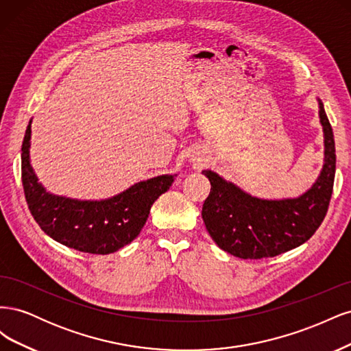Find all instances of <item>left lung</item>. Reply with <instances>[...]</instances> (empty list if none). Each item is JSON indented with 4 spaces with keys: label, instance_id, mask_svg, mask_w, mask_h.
I'll list each match as a JSON object with an SVG mask.
<instances>
[{
    "label": "left lung",
    "instance_id": "obj_1",
    "mask_svg": "<svg viewBox=\"0 0 351 351\" xmlns=\"http://www.w3.org/2000/svg\"><path fill=\"white\" fill-rule=\"evenodd\" d=\"M319 102L325 158L313 186L290 199H261L234 183L204 169L210 193L202 208V218L218 247L240 259H263L289 252L309 240L324 221L331 200L335 177V142Z\"/></svg>",
    "mask_w": 351,
    "mask_h": 351
}]
</instances>
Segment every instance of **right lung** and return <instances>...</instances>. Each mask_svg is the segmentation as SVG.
<instances>
[{
    "label": "right lung",
    "mask_w": 351,
    "mask_h": 351,
    "mask_svg": "<svg viewBox=\"0 0 351 351\" xmlns=\"http://www.w3.org/2000/svg\"><path fill=\"white\" fill-rule=\"evenodd\" d=\"M22 145V182L32 217L42 231L70 249L108 254L132 243L142 231L154 202L173 184L176 174L139 182L104 200H79L47 192L30 165V129Z\"/></svg>",
    "instance_id": "1"
}]
</instances>
